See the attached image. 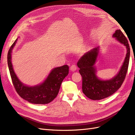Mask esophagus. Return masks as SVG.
Here are the masks:
<instances>
[{"label": "esophagus", "mask_w": 135, "mask_h": 135, "mask_svg": "<svg viewBox=\"0 0 135 135\" xmlns=\"http://www.w3.org/2000/svg\"><path fill=\"white\" fill-rule=\"evenodd\" d=\"M76 66L75 65H72L70 66V70L72 71H75L76 70Z\"/></svg>", "instance_id": "obj_1"}]
</instances>
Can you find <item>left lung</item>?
<instances>
[{
    "label": "left lung",
    "instance_id": "8db88e82",
    "mask_svg": "<svg viewBox=\"0 0 135 135\" xmlns=\"http://www.w3.org/2000/svg\"><path fill=\"white\" fill-rule=\"evenodd\" d=\"M113 36L127 49L124 62L116 76L107 80H101L97 76V70L94 65L99 54V47L85 53L77 63L82 77V91L88 98L93 100L104 99L115 93L123 83L128 70L130 56L128 40L120 30H117Z\"/></svg>",
    "mask_w": 135,
    "mask_h": 135
}]
</instances>
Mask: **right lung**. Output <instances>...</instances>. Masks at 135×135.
Instances as JSON below:
<instances>
[{
  "mask_svg": "<svg viewBox=\"0 0 135 135\" xmlns=\"http://www.w3.org/2000/svg\"><path fill=\"white\" fill-rule=\"evenodd\" d=\"M17 39L12 45L7 56V62L12 83L16 92L22 99L35 104H46L51 103L57 96L62 81L69 74V66H62L52 69L43 82L33 87L23 84L13 70L11 62V53Z\"/></svg>",
  "mask_w": 135,
  "mask_h": 135,
  "instance_id": "1",
  "label": "right lung"
}]
</instances>
